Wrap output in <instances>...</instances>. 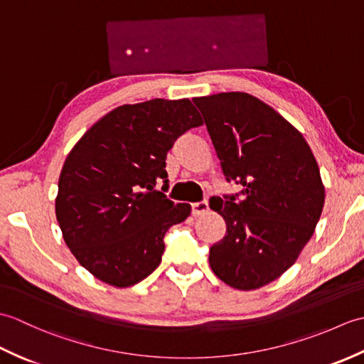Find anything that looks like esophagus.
<instances>
[{
  "label": "esophagus",
  "mask_w": 364,
  "mask_h": 364,
  "mask_svg": "<svg viewBox=\"0 0 364 364\" xmlns=\"http://www.w3.org/2000/svg\"><path fill=\"white\" fill-rule=\"evenodd\" d=\"M210 210V206H208L206 200H202V202H197V203H192V214L194 215H202L205 213H208Z\"/></svg>",
  "instance_id": "1"
}]
</instances>
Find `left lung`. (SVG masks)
I'll list each match as a JSON object with an SVG mask.
<instances>
[{
    "mask_svg": "<svg viewBox=\"0 0 364 364\" xmlns=\"http://www.w3.org/2000/svg\"><path fill=\"white\" fill-rule=\"evenodd\" d=\"M227 180L242 200L219 198L211 208L227 231L210 249V266L239 291L283 275L310 241L326 202L319 166L297 128L245 92L197 97Z\"/></svg>",
    "mask_w": 364,
    "mask_h": 364,
    "instance_id": "1",
    "label": "left lung"
}]
</instances>
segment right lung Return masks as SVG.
Returning a JSON list of instances; mask_svg holds the SVG:
<instances>
[{"instance_id":"1","label":"right lung","mask_w":364,"mask_h":364,"mask_svg":"<svg viewBox=\"0 0 364 364\" xmlns=\"http://www.w3.org/2000/svg\"><path fill=\"white\" fill-rule=\"evenodd\" d=\"M202 123L188 98L123 105L68 153L56 219L73 257L98 280L128 288L161 264L166 231L189 218L191 205L173 203L154 186L167 183L176 137Z\"/></svg>"}]
</instances>
